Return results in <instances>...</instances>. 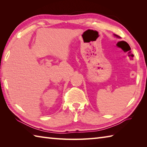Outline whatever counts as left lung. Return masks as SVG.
I'll list each match as a JSON object with an SVG mask.
<instances>
[{
	"label": "left lung",
	"instance_id": "1",
	"mask_svg": "<svg viewBox=\"0 0 147 147\" xmlns=\"http://www.w3.org/2000/svg\"><path fill=\"white\" fill-rule=\"evenodd\" d=\"M116 37H117V38H120V36H118V35H114Z\"/></svg>",
	"mask_w": 147,
	"mask_h": 147
}]
</instances>
